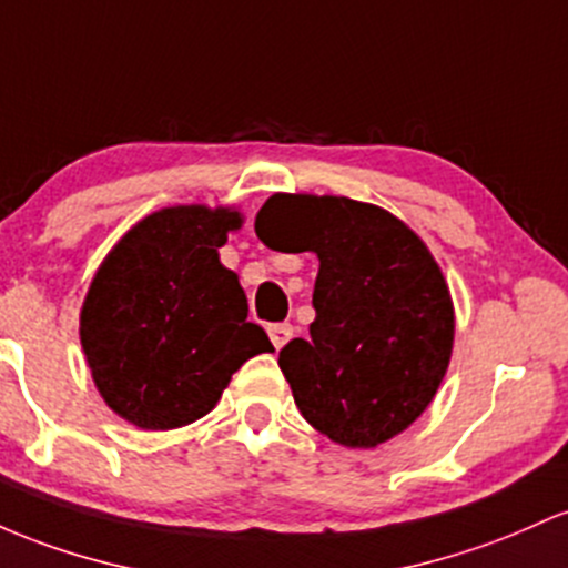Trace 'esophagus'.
Returning a JSON list of instances; mask_svg holds the SVG:
<instances>
[{
	"label": "esophagus",
	"mask_w": 568,
	"mask_h": 568,
	"mask_svg": "<svg viewBox=\"0 0 568 568\" xmlns=\"http://www.w3.org/2000/svg\"><path fill=\"white\" fill-rule=\"evenodd\" d=\"M267 335H271L273 346L284 348L286 343H290V337L295 335V327H292V324H271V327H267Z\"/></svg>",
	"instance_id": "esophagus-1"
}]
</instances>
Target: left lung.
<instances>
[{
	"label": "left lung",
	"mask_w": 568,
	"mask_h": 568,
	"mask_svg": "<svg viewBox=\"0 0 568 568\" xmlns=\"http://www.w3.org/2000/svg\"><path fill=\"white\" fill-rule=\"evenodd\" d=\"M276 220L318 257L311 341L278 352L303 418L346 448H375L429 407L454 352L443 271L403 220L337 195H271Z\"/></svg>",
	"instance_id": "left-lung-1"
}]
</instances>
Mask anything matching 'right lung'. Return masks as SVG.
<instances>
[{
  "mask_svg": "<svg viewBox=\"0 0 568 568\" xmlns=\"http://www.w3.org/2000/svg\"><path fill=\"white\" fill-rule=\"evenodd\" d=\"M241 222L225 206L161 209L95 271L80 311L82 352L104 403L139 429L199 422L235 369L273 352L216 252Z\"/></svg>",
  "mask_w": 568,
  "mask_h": 568,
  "instance_id": "add662e5",
  "label": "right lung"
}]
</instances>
